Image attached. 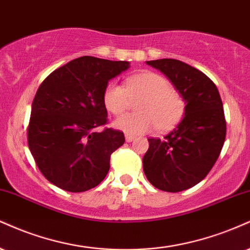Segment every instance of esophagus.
<instances>
[{"mask_svg": "<svg viewBox=\"0 0 250 250\" xmlns=\"http://www.w3.org/2000/svg\"><path fill=\"white\" fill-rule=\"evenodd\" d=\"M134 136H132V134H128V133H126L125 134V139H126V142L127 143H130V142H132V140H134Z\"/></svg>", "mask_w": 250, "mask_h": 250, "instance_id": "34e87169", "label": "esophagus"}]
</instances>
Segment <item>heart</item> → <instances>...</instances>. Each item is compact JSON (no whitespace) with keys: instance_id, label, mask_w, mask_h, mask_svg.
<instances>
[{"instance_id":"obj_1","label":"heart","mask_w":250,"mask_h":250,"mask_svg":"<svg viewBox=\"0 0 250 250\" xmlns=\"http://www.w3.org/2000/svg\"><path fill=\"white\" fill-rule=\"evenodd\" d=\"M138 98L137 110L114 120L118 130L130 134H142L157 127L158 131H169L183 119L186 104L165 77L152 71L131 76L125 81V87L111 82L103 93V103L111 113L119 116L131 107Z\"/></svg>"}]
</instances>
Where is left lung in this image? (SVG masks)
Listing matches in <instances>:
<instances>
[{"label": "left lung", "mask_w": 250, "mask_h": 250, "mask_svg": "<svg viewBox=\"0 0 250 250\" xmlns=\"http://www.w3.org/2000/svg\"><path fill=\"white\" fill-rule=\"evenodd\" d=\"M146 64L160 70L186 103L183 120L163 140L148 139L144 173L155 188L177 193L195 186L218 160L226 138V119L216 85L200 70L164 58Z\"/></svg>", "instance_id": "1"}]
</instances>
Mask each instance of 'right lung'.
Wrapping results in <instances>:
<instances>
[{
	"label": "right lung",
	"instance_id": "right-lung-1",
	"mask_svg": "<svg viewBox=\"0 0 250 250\" xmlns=\"http://www.w3.org/2000/svg\"><path fill=\"white\" fill-rule=\"evenodd\" d=\"M130 67L125 61L83 56L58 67L38 87L31 105L28 145L51 184L67 192L93 188L106 177L111 154L125 143L107 123L103 93L110 79Z\"/></svg>",
	"mask_w": 250,
	"mask_h": 250
}]
</instances>
